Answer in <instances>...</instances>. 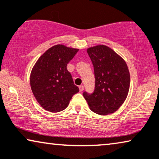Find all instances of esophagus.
<instances>
[{
	"label": "esophagus",
	"mask_w": 159,
	"mask_h": 159,
	"mask_svg": "<svg viewBox=\"0 0 159 159\" xmlns=\"http://www.w3.org/2000/svg\"><path fill=\"white\" fill-rule=\"evenodd\" d=\"M84 89V86L83 85H81V86H79V90H80V92H83Z\"/></svg>",
	"instance_id": "obj_1"
}]
</instances>
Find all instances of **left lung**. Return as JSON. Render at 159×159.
Here are the masks:
<instances>
[{"mask_svg": "<svg viewBox=\"0 0 159 159\" xmlns=\"http://www.w3.org/2000/svg\"><path fill=\"white\" fill-rule=\"evenodd\" d=\"M94 66L95 89L92 94L83 93L91 111L107 115L117 111L127 97L130 74L127 65L112 48L98 45L87 48Z\"/></svg>", "mask_w": 159, "mask_h": 159, "instance_id": "8db88e82", "label": "left lung"}]
</instances>
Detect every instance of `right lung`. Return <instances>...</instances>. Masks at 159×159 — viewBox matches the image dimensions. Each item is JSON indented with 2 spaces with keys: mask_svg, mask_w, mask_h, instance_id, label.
<instances>
[{
  "mask_svg": "<svg viewBox=\"0 0 159 159\" xmlns=\"http://www.w3.org/2000/svg\"><path fill=\"white\" fill-rule=\"evenodd\" d=\"M78 52V48L58 44L46 51L35 62L30 81L34 97L43 109L52 113L62 111L79 92L67 69Z\"/></svg>",
  "mask_w": 159,
  "mask_h": 159,
  "instance_id": "right-lung-1",
  "label": "right lung"
}]
</instances>
